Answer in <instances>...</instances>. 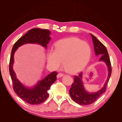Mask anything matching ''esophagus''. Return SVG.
<instances>
[{
  "mask_svg": "<svg viewBox=\"0 0 122 122\" xmlns=\"http://www.w3.org/2000/svg\"><path fill=\"white\" fill-rule=\"evenodd\" d=\"M64 76V74L63 73H59L57 75V77L58 78H59V77H61L62 76Z\"/></svg>",
  "mask_w": 122,
  "mask_h": 122,
  "instance_id": "1",
  "label": "esophagus"
}]
</instances>
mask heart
I'll use <instances>...</instances> for the list:
<instances>
[{"label":"heart","instance_id":"obj_1","mask_svg":"<svg viewBox=\"0 0 122 122\" xmlns=\"http://www.w3.org/2000/svg\"><path fill=\"white\" fill-rule=\"evenodd\" d=\"M91 56V48L87 42L76 38L60 40L47 54V62L57 69L63 61L64 68L70 73H75L83 69Z\"/></svg>","mask_w":122,"mask_h":122}]
</instances>
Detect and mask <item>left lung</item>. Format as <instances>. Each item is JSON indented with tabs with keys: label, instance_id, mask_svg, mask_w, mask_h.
<instances>
[{
	"label": "left lung",
	"instance_id": "1",
	"mask_svg": "<svg viewBox=\"0 0 122 122\" xmlns=\"http://www.w3.org/2000/svg\"><path fill=\"white\" fill-rule=\"evenodd\" d=\"M90 35L92 38L96 56H101L99 61H104L107 64L108 73L107 80L104 84V86L97 92L95 93H89L84 89L82 80L83 72H81L77 76H74V82L72 83L71 89L69 90V93L72 100L75 102L82 105H87L92 104L103 93L106 91L107 83L109 81L112 73L111 63L107 48L102 43L97 39L92 34Z\"/></svg>",
	"mask_w": 122,
	"mask_h": 122
}]
</instances>
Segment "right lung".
<instances>
[{
  "label": "right lung",
  "mask_w": 122,
  "mask_h": 122,
  "mask_svg": "<svg viewBox=\"0 0 122 122\" xmlns=\"http://www.w3.org/2000/svg\"><path fill=\"white\" fill-rule=\"evenodd\" d=\"M50 31L48 29L33 28L18 39L13 46L9 62V73L13 83V89L20 98L29 104L37 105L43 103L49 97L48 90L56 80V72H52L39 81L32 88L25 87L18 80L12 69L14 56L18 47L25 43H37L46 48L51 40Z\"/></svg>",
  "instance_id": "obj_1"
}]
</instances>
